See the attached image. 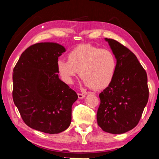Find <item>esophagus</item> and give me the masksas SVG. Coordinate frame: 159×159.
Segmentation results:
<instances>
[{
  "mask_svg": "<svg viewBox=\"0 0 159 159\" xmlns=\"http://www.w3.org/2000/svg\"><path fill=\"white\" fill-rule=\"evenodd\" d=\"M78 96H79V98H83L85 97V95L83 93H78Z\"/></svg>",
  "mask_w": 159,
  "mask_h": 159,
  "instance_id": "1",
  "label": "esophagus"
}]
</instances>
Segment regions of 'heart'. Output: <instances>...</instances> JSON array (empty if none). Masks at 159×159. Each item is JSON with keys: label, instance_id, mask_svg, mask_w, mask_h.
<instances>
[{"label": "heart", "instance_id": "obj_1", "mask_svg": "<svg viewBox=\"0 0 159 159\" xmlns=\"http://www.w3.org/2000/svg\"><path fill=\"white\" fill-rule=\"evenodd\" d=\"M67 59H59L57 62L59 74L66 84H73L79 71L86 86L99 91L109 86L115 75L116 58L108 49L79 45L68 53Z\"/></svg>", "mask_w": 159, "mask_h": 159}]
</instances>
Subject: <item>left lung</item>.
Returning <instances> with one entry per match:
<instances>
[{
    "instance_id": "1",
    "label": "left lung",
    "mask_w": 159,
    "mask_h": 159,
    "mask_svg": "<svg viewBox=\"0 0 159 159\" xmlns=\"http://www.w3.org/2000/svg\"><path fill=\"white\" fill-rule=\"evenodd\" d=\"M117 61L111 84L99 94L97 123L103 131L124 134L136 127L148 100L147 74L135 54L106 38Z\"/></svg>"
}]
</instances>
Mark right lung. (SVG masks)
<instances>
[{
  "label": "right lung",
  "mask_w": 159,
  "mask_h": 159,
  "mask_svg": "<svg viewBox=\"0 0 159 159\" xmlns=\"http://www.w3.org/2000/svg\"><path fill=\"white\" fill-rule=\"evenodd\" d=\"M64 47L39 43L23 52L13 73V99L28 126L56 134L71 122V108L78 95L58 78L57 62Z\"/></svg>",
  "instance_id": "1"
}]
</instances>
